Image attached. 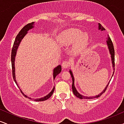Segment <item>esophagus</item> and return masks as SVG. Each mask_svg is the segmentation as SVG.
Here are the masks:
<instances>
[{
    "label": "esophagus",
    "instance_id": "esophagus-1",
    "mask_svg": "<svg viewBox=\"0 0 124 124\" xmlns=\"http://www.w3.org/2000/svg\"><path fill=\"white\" fill-rule=\"evenodd\" d=\"M69 66H70V62H69V61H65L62 62V66L63 69H66V68H68Z\"/></svg>",
    "mask_w": 124,
    "mask_h": 124
}]
</instances>
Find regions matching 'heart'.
Segmentation results:
<instances>
[{
    "label": "heart",
    "instance_id": "heart-1",
    "mask_svg": "<svg viewBox=\"0 0 124 124\" xmlns=\"http://www.w3.org/2000/svg\"><path fill=\"white\" fill-rule=\"evenodd\" d=\"M89 35L87 33H82V31L77 28H70L63 31L59 36L61 42L65 45H71L76 42L75 49H78L87 42Z\"/></svg>",
    "mask_w": 124,
    "mask_h": 124
}]
</instances>
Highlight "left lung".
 Returning <instances> with one entry per match:
<instances>
[{"mask_svg": "<svg viewBox=\"0 0 124 124\" xmlns=\"http://www.w3.org/2000/svg\"><path fill=\"white\" fill-rule=\"evenodd\" d=\"M98 29H99V30H100V31H104L106 30H105V28L103 27V26H102L99 23L98 24ZM107 40H106V42H107V46H108V50H109V54H110V55H111V61H112V68H113V73H112V76H113L114 75V67H115V52H114V46H113V44H112V42L111 40V38L109 37H108V38H107ZM69 72H70V74L71 75V77H72V81H73V82H72V91H73V93L74 94H75V96H76L77 97L79 98V99H94V98H98L99 97H100L105 92H106L107 88L108 86L109 85V82L108 83L107 85L106 86V87H105V89L103 90V92H101L98 95H96V96H91V97H88V96H84L83 95L80 94V93H79V92L77 91V90L76 89V87H75V79H74V77H73V72H72V70H69ZM110 81V80H109Z\"/></svg>", "mask_w": 124, "mask_h": 124, "instance_id": "obj_1", "label": "left lung"}]
</instances>
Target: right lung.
<instances>
[{
	"label": "right lung",
	"mask_w": 124,
	"mask_h": 124,
	"mask_svg": "<svg viewBox=\"0 0 124 124\" xmlns=\"http://www.w3.org/2000/svg\"><path fill=\"white\" fill-rule=\"evenodd\" d=\"M35 24V22H32L31 23L25 25L22 29L19 32V33L17 35L16 37L15 42H14L12 50V55H11V61H12V73H13V79L15 80L16 84L17 85V86H18L17 82H16V75H15V59H16V55L17 51V49L18 48V46L20 45V44L21 41H22V39H23V38L24 37L25 35L27 34L28 31L32 29V28H34ZM61 70H62V68H61V66L60 65H58V66H56V68H54L53 70V78L54 80L55 79V77H56L59 73H61ZM20 90V92L22 93V94L25 97L28 98L29 99H32V98L30 97L25 95L24 93H23V92H22V90L20 89V88L18 87ZM54 90H55V86H54L53 89H52L51 92L49 93L48 94L45 96V97H43L39 98V99H34V101H45L46 100H48L49 98H50V97L52 96V94H53Z\"/></svg>",
	"instance_id": "obj_1"
}]
</instances>
